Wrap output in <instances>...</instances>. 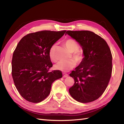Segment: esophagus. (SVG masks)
Wrapping results in <instances>:
<instances>
[{"label":"esophagus","mask_w":124,"mask_h":124,"mask_svg":"<svg viewBox=\"0 0 124 124\" xmlns=\"http://www.w3.org/2000/svg\"><path fill=\"white\" fill-rule=\"evenodd\" d=\"M63 78H67L68 77V74L67 73H63Z\"/></svg>","instance_id":"1"}]
</instances>
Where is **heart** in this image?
<instances>
[{"label": "heart", "mask_w": 124, "mask_h": 124, "mask_svg": "<svg viewBox=\"0 0 124 124\" xmlns=\"http://www.w3.org/2000/svg\"><path fill=\"white\" fill-rule=\"evenodd\" d=\"M64 44L69 51L72 52V57L74 59H71L68 61H59L56 63L54 67L56 70L68 71L73 68L76 66V62L78 63H81L83 62L85 58V55L83 50L78 49L80 47L79 44L75 40L72 39H68L65 41ZM55 48L56 45L54 44L51 47L49 51V54H48L50 58L52 61L54 62L56 60L55 55Z\"/></svg>", "instance_id": "obj_1"}]
</instances>
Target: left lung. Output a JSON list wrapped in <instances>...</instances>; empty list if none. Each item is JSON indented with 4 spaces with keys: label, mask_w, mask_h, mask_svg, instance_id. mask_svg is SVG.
<instances>
[{
    "label": "left lung",
    "mask_w": 124,
    "mask_h": 124,
    "mask_svg": "<svg viewBox=\"0 0 124 124\" xmlns=\"http://www.w3.org/2000/svg\"><path fill=\"white\" fill-rule=\"evenodd\" d=\"M79 43L85 58L69 76L74 84L69 89L70 95L80 102L88 103L103 94L110 81L112 71L110 48L103 38L88 31L66 33Z\"/></svg>",
    "instance_id": "8db88e82"
}]
</instances>
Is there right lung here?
Instances as JSON below:
<instances>
[{
	"instance_id": "1",
	"label": "right lung",
	"mask_w": 124,
	"mask_h": 124,
	"mask_svg": "<svg viewBox=\"0 0 124 124\" xmlns=\"http://www.w3.org/2000/svg\"><path fill=\"white\" fill-rule=\"evenodd\" d=\"M66 31H43L25 36L17 44L12 60V76L22 97L38 103L50 94L52 84L62 78L59 70L50 72L53 66L49 51Z\"/></svg>"
}]
</instances>
